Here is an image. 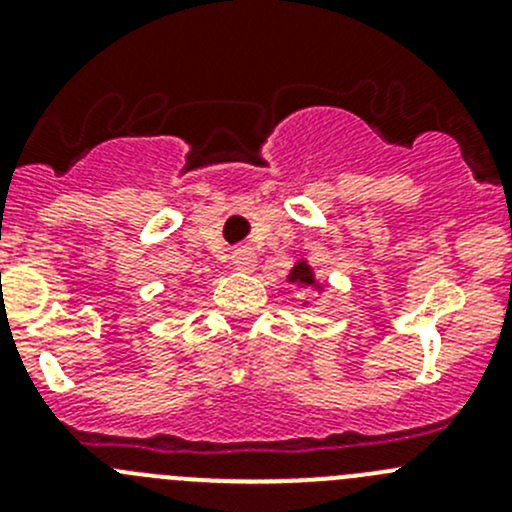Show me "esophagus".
I'll return each instance as SVG.
<instances>
[{
    "label": "esophagus",
    "mask_w": 512,
    "mask_h": 512,
    "mask_svg": "<svg viewBox=\"0 0 512 512\" xmlns=\"http://www.w3.org/2000/svg\"><path fill=\"white\" fill-rule=\"evenodd\" d=\"M232 265H235L237 270L252 272L257 265V255L250 250V247H237V250L232 252Z\"/></svg>",
    "instance_id": "obj_1"
}]
</instances>
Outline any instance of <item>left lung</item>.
I'll return each mask as SVG.
<instances>
[{
    "label": "left lung",
    "mask_w": 512,
    "mask_h": 512,
    "mask_svg": "<svg viewBox=\"0 0 512 512\" xmlns=\"http://www.w3.org/2000/svg\"><path fill=\"white\" fill-rule=\"evenodd\" d=\"M289 280L302 282V285H312L314 277H312V270H309V267L304 265V262H299V265L294 267V272H292V277H289Z\"/></svg>",
    "instance_id": "left-lung-1"
}]
</instances>
